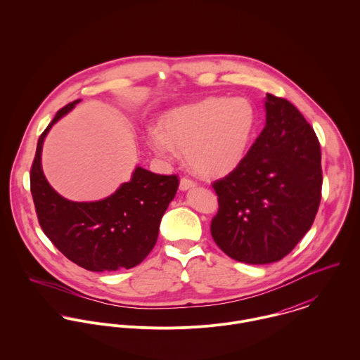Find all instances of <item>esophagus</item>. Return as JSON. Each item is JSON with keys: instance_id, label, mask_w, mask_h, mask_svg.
Here are the masks:
<instances>
[{"instance_id": "1", "label": "esophagus", "mask_w": 360, "mask_h": 360, "mask_svg": "<svg viewBox=\"0 0 360 360\" xmlns=\"http://www.w3.org/2000/svg\"><path fill=\"white\" fill-rule=\"evenodd\" d=\"M194 187H195V181H193V180L187 179V177H183V179L180 180V190H181V191H187V190L194 188Z\"/></svg>"}]
</instances>
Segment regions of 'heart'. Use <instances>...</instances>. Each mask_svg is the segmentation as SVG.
<instances>
[{"instance_id": "heart-1", "label": "heart", "mask_w": 360, "mask_h": 360, "mask_svg": "<svg viewBox=\"0 0 360 360\" xmlns=\"http://www.w3.org/2000/svg\"><path fill=\"white\" fill-rule=\"evenodd\" d=\"M257 113L247 98L207 97L170 110L162 130L148 131L156 154L172 159L186 153L190 169L202 177H220L233 172L247 154Z\"/></svg>"}]
</instances>
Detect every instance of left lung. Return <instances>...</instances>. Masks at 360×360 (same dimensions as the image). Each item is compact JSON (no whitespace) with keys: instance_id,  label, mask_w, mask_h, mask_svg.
Listing matches in <instances>:
<instances>
[{"instance_id":"left-lung-1","label":"left lung","mask_w":360,"mask_h":360,"mask_svg":"<svg viewBox=\"0 0 360 360\" xmlns=\"http://www.w3.org/2000/svg\"><path fill=\"white\" fill-rule=\"evenodd\" d=\"M266 124L241 163L212 187L210 234L230 257L264 264L288 255L313 224L321 198L319 140L302 113L266 96Z\"/></svg>"}]
</instances>
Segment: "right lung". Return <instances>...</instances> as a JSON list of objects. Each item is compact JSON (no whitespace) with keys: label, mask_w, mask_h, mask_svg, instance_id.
Segmentation results:
<instances>
[{"label":"right lung","mask_w":360,"mask_h":360,"mask_svg":"<svg viewBox=\"0 0 360 360\" xmlns=\"http://www.w3.org/2000/svg\"><path fill=\"white\" fill-rule=\"evenodd\" d=\"M80 101L59 109L39 139L30 170L39 223L52 244L86 270L131 269L153 251L162 216L179 188V179L137 166L130 181L100 201L75 202L59 195L43 173V143L52 126Z\"/></svg>","instance_id":"add662e5"}]
</instances>
